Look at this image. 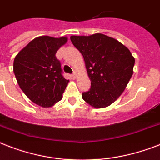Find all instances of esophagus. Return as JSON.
<instances>
[{
  "instance_id": "esophagus-1",
  "label": "esophagus",
  "mask_w": 160,
  "mask_h": 160,
  "mask_svg": "<svg viewBox=\"0 0 160 160\" xmlns=\"http://www.w3.org/2000/svg\"><path fill=\"white\" fill-rule=\"evenodd\" d=\"M76 76H77V73L75 72V71H74V73L72 74V77L73 78H76Z\"/></svg>"
}]
</instances>
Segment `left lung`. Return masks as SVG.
<instances>
[{
    "label": "left lung",
    "mask_w": 160,
    "mask_h": 160,
    "mask_svg": "<svg viewBox=\"0 0 160 160\" xmlns=\"http://www.w3.org/2000/svg\"><path fill=\"white\" fill-rule=\"evenodd\" d=\"M70 41L82 54L91 86L82 93L83 100L100 109L114 103L124 92L132 75L134 58L115 39L97 33L89 36H70Z\"/></svg>",
    "instance_id": "left-lung-1"
}]
</instances>
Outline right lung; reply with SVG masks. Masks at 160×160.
<instances>
[{"instance_id":"obj_1","label":"right lung","mask_w":160,"mask_h":160,"mask_svg":"<svg viewBox=\"0 0 160 160\" xmlns=\"http://www.w3.org/2000/svg\"><path fill=\"white\" fill-rule=\"evenodd\" d=\"M67 42V37H36L14 60L13 71L19 86L36 105L46 108L62 99L69 80L62 75L55 54Z\"/></svg>"}]
</instances>
